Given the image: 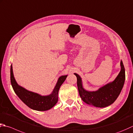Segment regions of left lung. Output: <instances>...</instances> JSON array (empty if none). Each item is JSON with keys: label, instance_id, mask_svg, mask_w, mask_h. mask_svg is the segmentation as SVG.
Instances as JSON below:
<instances>
[{"label": "left lung", "instance_id": "obj_1", "mask_svg": "<svg viewBox=\"0 0 133 133\" xmlns=\"http://www.w3.org/2000/svg\"><path fill=\"white\" fill-rule=\"evenodd\" d=\"M121 66V71L115 79L95 92L85 90L79 75L74 73L77 77L78 89L82 100L88 104L96 107L103 108L112 104L120 94L125 81V70L122 61Z\"/></svg>", "mask_w": 133, "mask_h": 133}]
</instances>
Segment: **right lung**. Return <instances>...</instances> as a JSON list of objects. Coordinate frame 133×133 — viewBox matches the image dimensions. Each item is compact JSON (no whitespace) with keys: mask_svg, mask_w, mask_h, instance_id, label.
I'll list each match as a JSON object with an SVG mask.
<instances>
[{"mask_svg":"<svg viewBox=\"0 0 133 133\" xmlns=\"http://www.w3.org/2000/svg\"><path fill=\"white\" fill-rule=\"evenodd\" d=\"M67 77V75L60 77L51 94L48 96H43L37 93L28 91L18 85L13 75L12 64L10 69V80L15 93L28 107L32 110L38 111H47L56 104L58 100L59 88Z\"/></svg>","mask_w":133,"mask_h":133,"instance_id":"obj_1","label":"right lung"}]
</instances>
